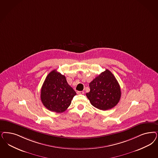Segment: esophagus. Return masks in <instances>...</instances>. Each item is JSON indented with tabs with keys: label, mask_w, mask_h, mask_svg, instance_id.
I'll return each mask as SVG.
<instances>
[{
	"label": "esophagus",
	"mask_w": 158,
	"mask_h": 158,
	"mask_svg": "<svg viewBox=\"0 0 158 158\" xmlns=\"http://www.w3.org/2000/svg\"><path fill=\"white\" fill-rule=\"evenodd\" d=\"M77 94H84V92L83 91H77Z\"/></svg>",
	"instance_id": "34e87169"
}]
</instances>
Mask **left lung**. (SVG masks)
Here are the masks:
<instances>
[{"instance_id":"obj_1","label":"left lung","mask_w":158,"mask_h":158,"mask_svg":"<svg viewBox=\"0 0 158 158\" xmlns=\"http://www.w3.org/2000/svg\"><path fill=\"white\" fill-rule=\"evenodd\" d=\"M90 91L86 96L94 107L107 110L115 107L120 101L121 89L113 74L106 69L89 83Z\"/></svg>"}]
</instances>
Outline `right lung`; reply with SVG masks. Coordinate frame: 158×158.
Masks as SVG:
<instances>
[{
  "label": "right lung",
  "mask_w": 158,
  "mask_h": 158,
  "mask_svg": "<svg viewBox=\"0 0 158 158\" xmlns=\"http://www.w3.org/2000/svg\"><path fill=\"white\" fill-rule=\"evenodd\" d=\"M76 94L68 85L65 76L55 69L51 71L45 79L41 90V100L49 111L62 113L71 105Z\"/></svg>",
  "instance_id": "add662e5"
}]
</instances>
